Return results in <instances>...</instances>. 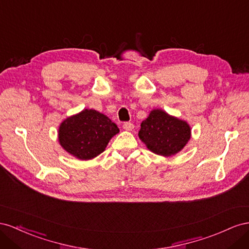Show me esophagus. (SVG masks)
I'll use <instances>...</instances> for the list:
<instances>
[{
	"instance_id": "34e87169",
	"label": "esophagus",
	"mask_w": 249,
	"mask_h": 249,
	"mask_svg": "<svg viewBox=\"0 0 249 249\" xmlns=\"http://www.w3.org/2000/svg\"><path fill=\"white\" fill-rule=\"evenodd\" d=\"M123 129L127 130V131L132 130L133 129V124L131 122H125V123H123Z\"/></svg>"
}]
</instances>
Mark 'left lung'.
<instances>
[{
  "instance_id": "1",
  "label": "left lung",
  "mask_w": 249,
  "mask_h": 249,
  "mask_svg": "<svg viewBox=\"0 0 249 249\" xmlns=\"http://www.w3.org/2000/svg\"><path fill=\"white\" fill-rule=\"evenodd\" d=\"M140 139L152 152L170 156L180 151L191 138L187 122L154 109L141 124Z\"/></svg>"
}]
</instances>
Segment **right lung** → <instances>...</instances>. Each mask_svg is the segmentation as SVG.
<instances>
[{
	"label": "right lung",
	"mask_w": 249,
	"mask_h": 249,
	"mask_svg": "<svg viewBox=\"0 0 249 249\" xmlns=\"http://www.w3.org/2000/svg\"><path fill=\"white\" fill-rule=\"evenodd\" d=\"M118 132V126L108 117L94 109H84L63 121L58 139L70 154L79 160H90L102 153Z\"/></svg>",
	"instance_id": "right-lung-1"
}]
</instances>
